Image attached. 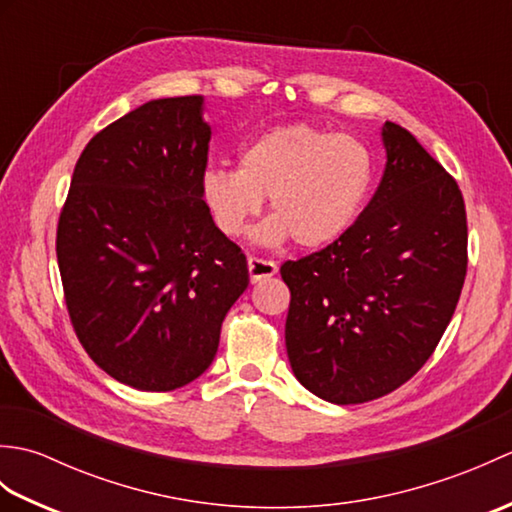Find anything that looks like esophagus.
Masks as SVG:
<instances>
[{"instance_id":"esophagus-1","label":"esophagus","mask_w":512,"mask_h":512,"mask_svg":"<svg viewBox=\"0 0 512 512\" xmlns=\"http://www.w3.org/2000/svg\"><path fill=\"white\" fill-rule=\"evenodd\" d=\"M248 275H250V281L257 284V281L277 275V264L262 257H248Z\"/></svg>"}]
</instances>
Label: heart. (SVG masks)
<instances>
[{"label":"heart","instance_id":"1","mask_svg":"<svg viewBox=\"0 0 512 512\" xmlns=\"http://www.w3.org/2000/svg\"><path fill=\"white\" fill-rule=\"evenodd\" d=\"M374 182V156L361 138L308 123L270 127L239 149V169L209 167L200 191L215 226L239 237L268 195L273 215L255 242L303 248L341 239L361 215Z\"/></svg>","mask_w":512,"mask_h":512}]
</instances>
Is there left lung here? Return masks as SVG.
<instances>
[{
	"mask_svg": "<svg viewBox=\"0 0 512 512\" xmlns=\"http://www.w3.org/2000/svg\"><path fill=\"white\" fill-rule=\"evenodd\" d=\"M385 173L341 239L281 266L286 350L334 405L389 394L436 350L466 277L462 191L405 127L383 125Z\"/></svg>",
	"mask_w": 512,
	"mask_h": 512,
	"instance_id": "8db88e82",
	"label": "left lung"
}]
</instances>
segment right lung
<instances>
[{
  "mask_svg": "<svg viewBox=\"0 0 512 512\" xmlns=\"http://www.w3.org/2000/svg\"><path fill=\"white\" fill-rule=\"evenodd\" d=\"M202 112V96H176L107 125L76 162L59 217L74 332L103 372L140 391L202 376L248 288L242 248L202 200L211 140Z\"/></svg>",
  "mask_w": 512,
  "mask_h": 512,
  "instance_id": "obj_1",
  "label": "right lung"
}]
</instances>
